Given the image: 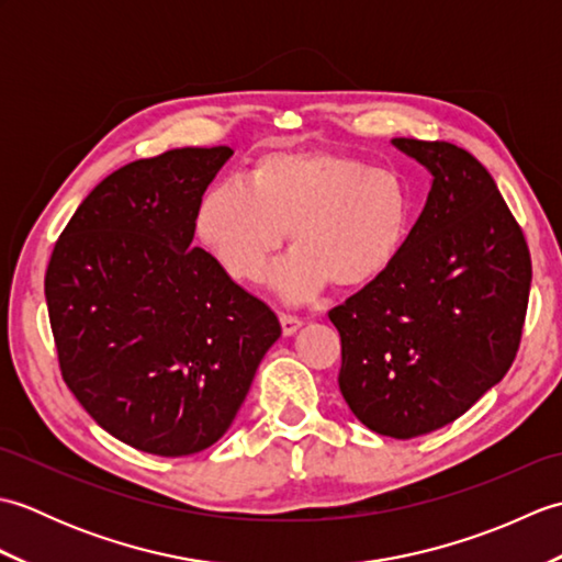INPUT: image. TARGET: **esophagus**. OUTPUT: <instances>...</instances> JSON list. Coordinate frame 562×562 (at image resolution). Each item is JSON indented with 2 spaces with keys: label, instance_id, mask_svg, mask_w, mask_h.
<instances>
[{
  "label": "esophagus",
  "instance_id": "34e87169",
  "mask_svg": "<svg viewBox=\"0 0 562 562\" xmlns=\"http://www.w3.org/2000/svg\"><path fill=\"white\" fill-rule=\"evenodd\" d=\"M280 324H282V333H284V336H294V333L302 328V318L290 316V314H282V316H280Z\"/></svg>",
  "mask_w": 562,
  "mask_h": 562
}]
</instances>
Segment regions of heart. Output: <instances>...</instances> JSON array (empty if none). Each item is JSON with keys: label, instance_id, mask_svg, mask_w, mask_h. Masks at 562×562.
Listing matches in <instances>:
<instances>
[{"label": "heart", "instance_id": "b5f03b06", "mask_svg": "<svg viewBox=\"0 0 562 562\" xmlns=\"http://www.w3.org/2000/svg\"><path fill=\"white\" fill-rule=\"evenodd\" d=\"M411 195L398 173L333 149L268 151L250 171L214 183L198 210V234L238 282H258L292 226L296 246L272 272L284 302L314 300L336 280H379L408 234Z\"/></svg>", "mask_w": 562, "mask_h": 562}]
</instances>
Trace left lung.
Listing matches in <instances>:
<instances>
[{"mask_svg":"<svg viewBox=\"0 0 562 562\" xmlns=\"http://www.w3.org/2000/svg\"><path fill=\"white\" fill-rule=\"evenodd\" d=\"M432 173L396 260L328 318L338 384L372 432L413 439L457 420L507 374L519 350L531 256L493 176L449 142L393 139Z\"/></svg>","mask_w":562,"mask_h":562,"instance_id":"left-lung-1","label":"left lung"}]
</instances>
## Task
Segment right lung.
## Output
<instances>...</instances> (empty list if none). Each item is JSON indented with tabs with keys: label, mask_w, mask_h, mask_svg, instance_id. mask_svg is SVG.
<instances>
[{
	"label": "right lung",
	"mask_w": 562,
	"mask_h": 562,
	"mask_svg": "<svg viewBox=\"0 0 562 562\" xmlns=\"http://www.w3.org/2000/svg\"><path fill=\"white\" fill-rule=\"evenodd\" d=\"M229 147L113 171L59 234L45 272L59 372L93 420L157 457L212 447L280 338L272 308L193 246Z\"/></svg>",
	"instance_id": "right-lung-1"
}]
</instances>
